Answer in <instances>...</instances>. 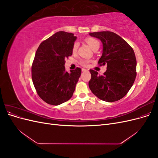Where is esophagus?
<instances>
[{"instance_id": "obj_1", "label": "esophagus", "mask_w": 158, "mask_h": 158, "mask_svg": "<svg viewBox=\"0 0 158 158\" xmlns=\"http://www.w3.org/2000/svg\"><path fill=\"white\" fill-rule=\"evenodd\" d=\"M82 72H88V70H86V69H82Z\"/></svg>"}]
</instances>
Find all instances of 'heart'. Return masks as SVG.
Wrapping results in <instances>:
<instances>
[{
	"label": "heart",
	"instance_id": "1",
	"mask_svg": "<svg viewBox=\"0 0 158 158\" xmlns=\"http://www.w3.org/2000/svg\"><path fill=\"white\" fill-rule=\"evenodd\" d=\"M85 41L88 43V44L91 47L93 50L95 49V48H99V42L97 40L94 39V38H92V37H88L85 40ZM78 49V44H74L73 47V51L74 52H75L76 51H77ZM89 63V60L88 59H82L80 60V64H82L84 66H87L88 63Z\"/></svg>",
	"mask_w": 158,
	"mask_h": 158
}]
</instances>
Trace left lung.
<instances>
[{"label":"left lung","instance_id":"obj_1","mask_svg":"<svg viewBox=\"0 0 158 158\" xmlns=\"http://www.w3.org/2000/svg\"><path fill=\"white\" fill-rule=\"evenodd\" d=\"M101 40L103 53L98 64H107V70L99 75L89 70L92 78L89 88L99 99L107 102L118 101L125 96L136 76V59L133 49L121 37L111 31L89 33Z\"/></svg>","mask_w":158,"mask_h":158}]
</instances>
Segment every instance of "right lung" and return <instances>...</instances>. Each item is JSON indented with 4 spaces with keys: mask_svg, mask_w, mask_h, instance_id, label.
Here are the masks:
<instances>
[{
    "mask_svg": "<svg viewBox=\"0 0 158 158\" xmlns=\"http://www.w3.org/2000/svg\"><path fill=\"white\" fill-rule=\"evenodd\" d=\"M76 37L65 31L55 33L43 41L31 66L32 81L38 95L47 103L58 106L69 100L81 75L77 67L66 72L65 59L73 55Z\"/></svg>",
    "mask_w": 158,
    "mask_h": 158,
    "instance_id": "1",
    "label": "right lung"
}]
</instances>
